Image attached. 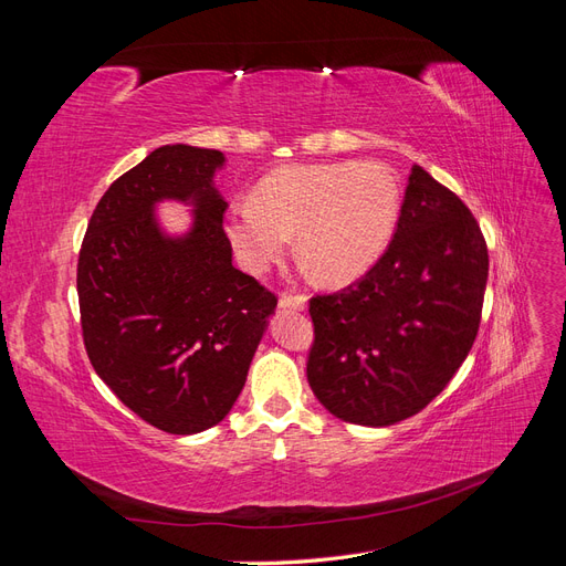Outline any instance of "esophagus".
<instances>
[{"instance_id":"1","label":"esophagus","mask_w":566,"mask_h":566,"mask_svg":"<svg viewBox=\"0 0 566 566\" xmlns=\"http://www.w3.org/2000/svg\"><path fill=\"white\" fill-rule=\"evenodd\" d=\"M279 304L283 306V310H304L306 306V295H302V293H281V297H279Z\"/></svg>"}]
</instances>
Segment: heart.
I'll list each match as a JSON object with an SVG mask.
<instances>
[{
  "mask_svg": "<svg viewBox=\"0 0 566 566\" xmlns=\"http://www.w3.org/2000/svg\"><path fill=\"white\" fill-rule=\"evenodd\" d=\"M399 186L378 163L285 167L256 186L254 200L229 208V238L252 271L297 250L323 281L345 283L368 271L397 227Z\"/></svg>",
  "mask_w": 566,
  "mask_h": 566,
  "instance_id": "b5f03b06",
  "label": "heart"
}]
</instances>
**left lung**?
<instances>
[{
	"label": "left lung",
	"instance_id": "obj_1",
	"mask_svg": "<svg viewBox=\"0 0 566 566\" xmlns=\"http://www.w3.org/2000/svg\"><path fill=\"white\" fill-rule=\"evenodd\" d=\"M489 250L474 214L422 167L391 243L361 279L310 300L306 380L345 422L385 427L443 391L482 323Z\"/></svg>",
	"mask_w": 566,
	"mask_h": 566
}]
</instances>
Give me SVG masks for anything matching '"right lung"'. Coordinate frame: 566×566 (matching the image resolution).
Wrapping results in <instances>:
<instances>
[{
  "label": "right lung",
  "mask_w": 566,
  "mask_h": 566,
  "mask_svg": "<svg viewBox=\"0 0 566 566\" xmlns=\"http://www.w3.org/2000/svg\"><path fill=\"white\" fill-rule=\"evenodd\" d=\"M224 156L160 146L117 177L87 224L77 260L82 339L115 397L167 434L227 418L279 297L231 262L227 200L212 188ZM191 199L197 224L165 239L149 210Z\"/></svg>",
  "instance_id": "1"
}]
</instances>
